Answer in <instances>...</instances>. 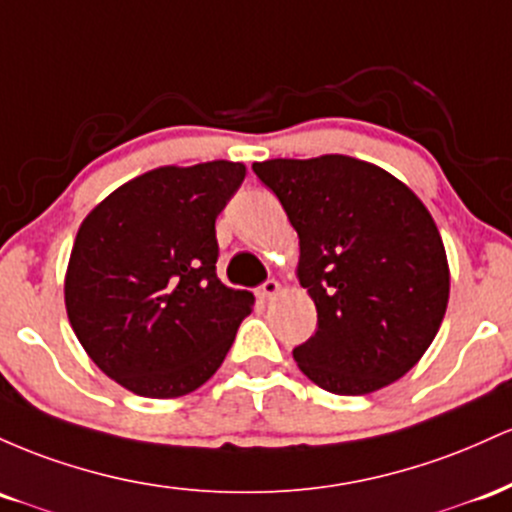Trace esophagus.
Returning a JSON list of instances; mask_svg holds the SVG:
<instances>
[{
  "label": "esophagus",
  "instance_id": "esophagus-1",
  "mask_svg": "<svg viewBox=\"0 0 512 512\" xmlns=\"http://www.w3.org/2000/svg\"><path fill=\"white\" fill-rule=\"evenodd\" d=\"M280 292V285H278V280H266V283L263 285H258V290H256V295L261 297V300H273L275 295H278Z\"/></svg>",
  "mask_w": 512,
  "mask_h": 512
}]
</instances>
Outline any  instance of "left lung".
<instances>
[{"label":"left lung","instance_id":"left-lung-1","mask_svg":"<svg viewBox=\"0 0 512 512\" xmlns=\"http://www.w3.org/2000/svg\"><path fill=\"white\" fill-rule=\"evenodd\" d=\"M254 174L297 229V278L317 304V331L292 350L297 367L343 396L404 377L433 343L450 297L426 205L380 166L343 154L268 159Z\"/></svg>","mask_w":512,"mask_h":512}]
</instances>
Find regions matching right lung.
Wrapping results in <instances>:
<instances>
[{
    "instance_id": "add662e5",
    "label": "right lung",
    "mask_w": 512,
    "mask_h": 512,
    "mask_svg": "<svg viewBox=\"0 0 512 512\" xmlns=\"http://www.w3.org/2000/svg\"><path fill=\"white\" fill-rule=\"evenodd\" d=\"M244 164L162 166L86 215L65 278L67 317L89 358L147 399L205 384L232 348L254 295L217 278L215 220Z\"/></svg>"
}]
</instances>
